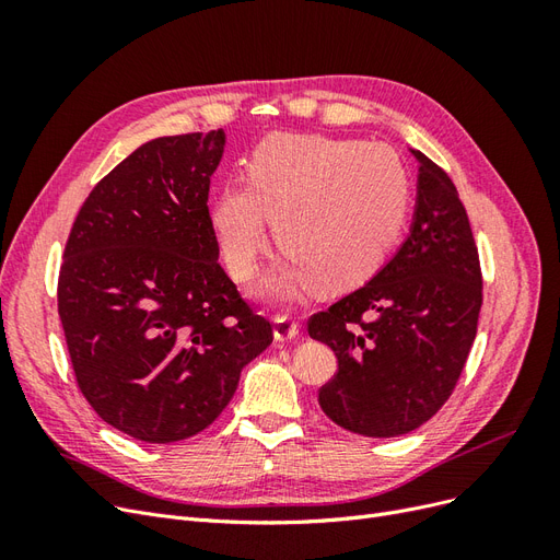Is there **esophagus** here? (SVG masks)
<instances>
[{"instance_id": "1", "label": "esophagus", "mask_w": 560, "mask_h": 560, "mask_svg": "<svg viewBox=\"0 0 560 560\" xmlns=\"http://www.w3.org/2000/svg\"><path fill=\"white\" fill-rule=\"evenodd\" d=\"M273 336L276 341H294L299 336V322L294 317H287V315H278L273 319Z\"/></svg>"}]
</instances>
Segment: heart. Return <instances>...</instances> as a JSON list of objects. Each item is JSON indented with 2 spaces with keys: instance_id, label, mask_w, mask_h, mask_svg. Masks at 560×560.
I'll return each instance as SVG.
<instances>
[{
  "instance_id": "b5f03b06",
  "label": "heart",
  "mask_w": 560,
  "mask_h": 560,
  "mask_svg": "<svg viewBox=\"0 0 560 560\" xmlns=\"http://www.w3.org/2000/svg\"><path fill=\"white\" fill-rule=\"evenodd\" d=\"M409 173L395 149L325 135H273L252 151L247 184L212 206V231L229 273L249 280L268 249V222L284 252L264 294L311 287L341 294L374 278L409 217Z\"/></svg>"
}]
</instances>
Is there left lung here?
I'll list each match as a JSON object with an SVG mask.
<instances>
[{"label": "left lung", "instance_id": "8db88e82", "mask_svg": "<svg viewBox=\"0 0 560 560\" xmlns=\"http://www.w3.org/2000/svg\"><path fill=\"white\" fill-rule=\"evenodd\" d=\"M418 159L411 233L360 290L308 319L338 360L317 401L336 425L364 436L409 434L451 397L477 336L481 266L451 177Z\"/></svg>", "mask_w": 560, "mask_h": 560}]
</instances>
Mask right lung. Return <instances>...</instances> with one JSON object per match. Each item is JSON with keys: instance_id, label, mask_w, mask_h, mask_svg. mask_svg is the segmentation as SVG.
<instances>
[{"instance_id": "add662e5", "label": "right lung", "mask_w": 560, "mask_h": 560, "mask_svg": "<svg viewBox=\"0 0 560 560\" xmlns=\"http://www.w3.org/2000/svg\"><path fill=\"white\" fill-rule=\"evenodd\" d=\"M224 130L156 138L95 184L58 278L81 395L107 425L171 444L212 425L273 343L219 266L208 210Z\"/></svg>"}]
</instances>
